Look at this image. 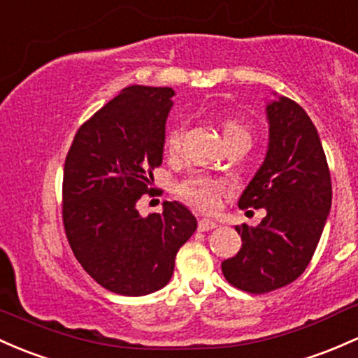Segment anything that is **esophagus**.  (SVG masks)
I'll list each match as a JSON object with an SVG mask.
<instances>
[{
	"label": "esophagus",
	"mask_w": 358,
	"mask_h": 358,
	"mask_svg": "<svg viewBox=\"0 0 358 358\" xmlns=\"http://www.w3.org/2000/svg\"><path fill=\"white\" fill-rule=\"evenodd\" d=\"M218 224L215 220H210V218H201V220L198 222V230L199 232H208V230H213L217 229Z\"/></svg>",
	"instance_id": "obj_1"
}]
</instances>
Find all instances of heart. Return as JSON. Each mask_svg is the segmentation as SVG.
I'll use <instances>...</instances> for the list:
<instances>
[{"instance_id":"obj_1","label":"heart","mask_w":358,"mask_h":358,"mask_svg":"<svg viewBox=\"0 0 358 358\" xmlns=\"http://www.w3.org/2000/svg\"><path fill=\"white\" fill-rule=\"evenodd\" d=\"M222 134H224V140H230L234 136H248L244 126H241L239 122L234 121H225L222 124ZM180 140H182V128H172L171 131L165 136V148L169 153H178L180 148ZM227 189L225 182L222 179L210 178L205 174H196L191 176L189 179H186L184 182L179 184L178 191L179 194L186 199L187 203L196 206V208L203 211H211L217 208L218 196H220Z\"/></svg>"}]
</instances>
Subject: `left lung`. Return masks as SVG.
I'll return each instance as SVG.
<instances>
[{"label":"left lung","instance_id":"8db88e82","mask_svg":"<svg viewBox=\"0 0 358 358\" xmlns=\"http://www.w3.org/2000/svg\"><path fill=\"white\" fill-rule=\"evenodd\" d=\"M268 148L242 191L241 208H264L257 227L236 225L242 248L222 263L230 285L266 294L302 275L331 210V178L316 126L297 102L266 103Z\"/></svg>","mask_w":358,"mask_h":358}]
</instances>
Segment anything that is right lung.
<instances>
[{
	"label": "right lung",
	"mask_w": 358,
	"mask_h": 358,
	"mask_svg": "<svg viewBox=\"0 0 358 358\" xmlns=\"http://www.w3.org/2000/svg\"><path fill=\"white\" fill-rule=\"evenodd\" d=\"M176 92L131 85L76 133L63 174V222L73 255L99 285L140 297L171 282L176 255L198 222L182 203L141 217L152 171L162 164Z\"/></svg>",
	"instance_id": "1"
}]
</instances>
